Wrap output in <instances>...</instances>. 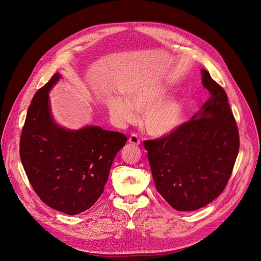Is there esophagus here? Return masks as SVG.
I'll return each instance as SVG.
<instances>
[{
  "mask_svg": "<svg viewBox=\"0 0 261 261\" xmlns=\"http://www.w3.org/2000/svg\"><path fill=\"white\" fill-rule=\"evenodd\" d=\"M128 142L134 144V145H139L140 144V139L138 138V136L136 134L130 135V137L128 138Z\"/></svg>",
  "mask_w": 261,
  "mask_h": 261,
  "instance_id": "1",
  "label": "esophagus"
}]
</instances>
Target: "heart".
I'll return each instance as SVG.
<instances>
[{"label":"heart","mask_w":261,"mask_h":261,"mask_svg":"<svg viewBox=\"0 0 261 261\" xmlns=\"http://www.w3.org/2000/svg\"><path fill=\"white\" fill-rule=\"evenodd\" d=\"M169 87L163 83L146 85L134 90L128 100L116 97L109 105L110 115L119 124L136 121L137 113H143L142 126L153 137L161 138L174 133L185 118L186 105L179 97L166 98Z\"/></svg>","instance_id":"heart-1"}]
</instances>
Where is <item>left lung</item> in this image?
Here are the masks:
<instances>
[{
    "mask_svg": "<svg viewBox=\"0 0 261 261\" xmlns=\"http://www.w3.org/2000/svg\"><path fill=\"white\" fill-rule=\"evenodd\" d=\"M201 73L208 101L173 134L143 143L157 191L178 212L200 209L218 197L239 152L226 92L208 71Z\"/></svg>",
    "mask_w": 261,
    "mask_h": 261,
    "instance_id": "left-lung-1",
    "label": "left lung"
}]
</instances>
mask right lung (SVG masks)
<instances>
[{
    "instance_id": "right-lung-1",
    "label": "right lung",
    "mask_w": 261,
    "mask_h": 261,
    "mask_svg": "<svg viewBox=\"0 0 261 261\" xmlns=\"http://www.w3.org/2000/svg\"><path fill=\"white\" fill-rule=\"evenodd\" d=\"M60 79L61 74L55 73L33 97L22 129L20 157L42 202L74 216L101 196L113 161L127 138L96 125L80 129L59 125L48 93Z\"/></svg>"
}]
</instances>
